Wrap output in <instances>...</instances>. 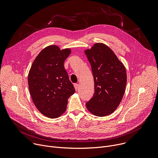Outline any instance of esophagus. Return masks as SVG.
Wrapping results in <instances>:
<instances>
[{"label": "esophagus", "instance_id": "obj_1", "mask_svg": "<svg viewBox=\"0 0 158 158\" xmlns=\"http://www.w3.org/2000/svg\"><path fill=\"white\" fill-rule=\"evenodd\" d=\"M74 87H75V89H76V91H77V90H78V88H79V85H78V84H74Z\"/></svg>", "mask_w": 158, "mask_h": 158}]
</instances>
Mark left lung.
Returning a JSON list of instances; mask_svg holds the SVG:
<instances>
[{
	"instance_id": "left-lung-1",
	"label": "left lung",
	"mask_w": 158,
	"mask_h": 158,
	"mask_svg": "<svg viewBox=\"0 0 158 158\" xmlns=\"http://www.w3.org/2000/svg\"><path fill=\"white\" fill-rule=\"evenodd\" d=\"M84 52L91 65L95 91L86 107L93 114L104 117L112 113L123 98L127 82L126 68L114 52L102 43H96Z\"/></svg>"
}]
</instances>
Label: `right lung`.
<instances>
[{
  "label": "right lung",
  "instance_id": "obj_1",
  "mask_svg": "<svg viewBox=\"0 0 158 158\" xmlns=\"http://www.w3.org/2000/svg\"><path fill=\"white\" fill-rule=\"evenodd\" d=\"M70 49L52 45L42 49L34 60L28 75L29 92L40 113L57 118L65 112L69 98L75 93L64 69Z\"/></svg>",
  "mask_w": 158,
  "mask_h": 158
}]
</instances>
